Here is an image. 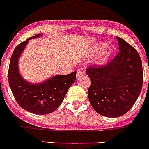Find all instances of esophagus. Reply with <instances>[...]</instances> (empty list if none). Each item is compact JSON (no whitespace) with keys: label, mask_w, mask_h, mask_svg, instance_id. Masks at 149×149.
Masks as SVG:
<instances>
[{"label":"esophagus","mask_w":149,"mask_h":149,"mask_svg":"<svg viewBox=\"0 0 149 149\" xmlns=\"http://www.w3.org/2000/svg\"><path fill=\"white\" fill-rule=\"evenodd\" d=\"M83 74H84V71L83 70H77V77H82Z\"/></svg>","instance_id":"34e87169"}]
</instances>
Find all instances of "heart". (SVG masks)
<instances>
[{"instance_id": "heart-1", "label": "heart", "mask_w": 149, "mask_h": 149, "mask_svg": "<svg viewBox=\"0 0 149 149\" xmlns=\"http://www.w3.org/2000/svg\"><path fill=\"white\" fill-rule=\"evenodd\" d=\"M107 46H108V44L106 43L101 42V43H99L98 44H96V46H95V49H96V51L98 52H102L107 48ZM111 53H112V49L108 48V49H107V51H106V55L109 56Z\"/></svg>"}]
</instances>
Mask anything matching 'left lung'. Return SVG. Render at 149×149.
<instances>
[{
    "mask_svg": "<svg viewBox=\"0 0 149 149\" xmlns=\"http://www.w3.org/2000/svg\"><path fill=\"white\" fill-rule=\"evenodd\" d=\"M119 53L106 65L89 66L86 70L91 84L89 102L95 112L116 118L129 112L137 100L143 83L142 63L137 50L116 37Z\"/></svg>",
    "mask_w": 149,
    "mask_h": 149,
    "instance_id": "1",
    "label": "left lung"
}]
</instances>
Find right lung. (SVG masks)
<instances>
[{"mask_svg":"<svg viewBox=\"0 0 149 149\" xmlns=\"http://www.w3.org/2000/svg\"><path fill=\"white\" fill-rule=\"evenodd\" d=\"M30 37L16 47L10 60L8 81L16 101L21 108L37 115H46L55 111L63 101L69 88L76 80L77 72L68 75H56L42 83L33 84L20 76L18 60L31 38Z\"/></svg>","mask_w":149,"mask_h":149,"instance_id":"1","label":"right lung"}]
</instances>
